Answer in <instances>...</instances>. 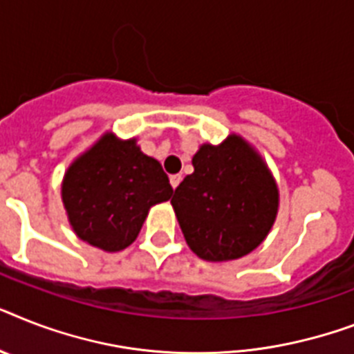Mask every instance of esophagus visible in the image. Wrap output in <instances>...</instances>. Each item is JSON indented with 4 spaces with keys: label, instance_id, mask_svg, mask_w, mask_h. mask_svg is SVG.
I'll return each mask as SVG.
<instances>
[{
    "label": "esophagus",
    "instance_id": "1",
    "mask_svg": "<svg viewBox=\"0 0 354 354\" xmlns=\"http://www.w3.org/2000/svg\"><path fill=\"white\" fill-rule=\"evenodd\" d=\"M180 182H182V174H172V176H171L172 189H176V187L180 185Z\"/></svg>",
    "mask_w": 354,
    "mask_h": 354
}]
</instances>
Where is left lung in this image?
Instances as JSON below:
<instances>
[{"label":"left lung","mask_w":354,"mask_h":354,"mask_svg":"<svg viewBox=\"0 0 354 354\" xmlns=\"http://www.w3.org/2000/svg\"><path fill=\"white\" fill-rule=\"evenodd\" d=\"M194 172L171 203L187 245L205 261H231L252 252L274 225L280 192L260 152L240 134L203 143Z\"/></svg>","instance_id":"obj_1"}]
</instances>
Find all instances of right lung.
<instances>
[{"label": "right lung", "mask_w": 354, "mask_h": 354, "mask_svg": "<svg viewBox=\"0 0 354 354\" xmlns=\"http://www.w3.org/2000/svg\"><path fill=\"white\" fill-rule=\"evenodd\" d=\"M172 187L162 165L143 154L136 138L105 132L65 171L62 202L76 236L118 252L138 238L149 209L167 202Z\"/></svg>", "instance_id": "1"}]
</instances>
